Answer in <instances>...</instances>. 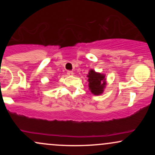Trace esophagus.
Listing matches in <instances>:
<instances>
[{
    "mask_svg": "<svg viewBox=\"0 0 155 155\" xmlns=\"http://www.w3.org/2000/svg\"><path fill=\"white\" fill-rule=\"evenodd\" d=\"M67 74L68 76H73L74 75V72L71 71H68L67 72Z\"/></svg>",
    "mask_w": 155,
    "mask_h": 155,
    "instance_id": "obj_1",
    "label": "esophagus"
}]
</instances>
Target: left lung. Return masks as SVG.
I'll return each instance as SVG.
<instances>
[{"label": "left lung", "mask_w": 155, "mask_h": 155, "mask_svg": "<svg viewBox=\"0 0 155 155\" xmlns=\"http://www.w3.org/2000/svg\"><path fill=\"white\" fill-rule=\"evenodd\" d=\"M87 77L88 87L90 92L95 95H100L103 94L106 85V75L96 72L93 69H90L87 74Z\"/></svg>", "instance_id": "obj_1"}]
</instances>
